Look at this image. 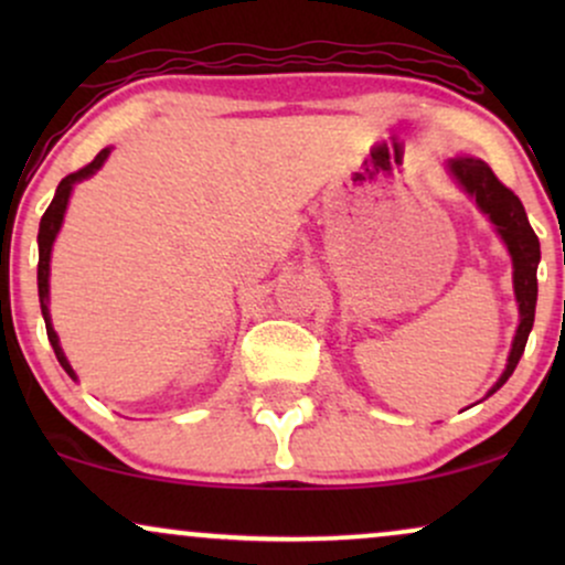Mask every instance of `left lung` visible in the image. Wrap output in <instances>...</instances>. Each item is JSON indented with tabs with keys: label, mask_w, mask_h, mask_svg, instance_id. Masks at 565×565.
<instances>
[{
	"label": "left lung",
	"mask_w": 565,
	"mask_h": 565,
	"mask_svg": "<svg viewBox=\"0 0 565 565\" xmlns=\"http://www.w3.org/2000/svg\"><path fill=\"white\" fill-rule=\"evenodd\" d=\"M449 172L465 193L476 199L478 210L489 215L491 223L497 225V233L502 242L508 244V252L512 257V289H515L518 313H521V323H518L515 337H512V348L508 355V366H504L502 377L491 387L497 393L510 374L515 372L518 361H521L523 350H526V340L531 327H534V310H536V265H540V238H536L534 228L529 225L526 210H523L521 199L510 191L508 185L499 183V178L491 172L486 161L476 157H454L449 159Z\"/></svg>",
	"instance_id": "obj_1"
}]
</instances>
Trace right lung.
Returning a JSON list of instances; mask_svg holds the SVG:
<instances>
[{
	"label": "right lung",
	"mask_w": 565,
	"mask_h": 565,
	"mask_svg": "<svg viewBox=\"0 0 565 565\" xmlns=\"http://www.w3.org/2000/svg\"><path fill=\"white\" fill-rule=\"evenodd\" d=\"M108 153H111V148H103V151L97 153V157L89 161L87 167H82L79 172L66 174V178L61 180V185H57L55 199L50 201L47 212H44V215H42V223H39V238H36V242H39V268H36L39 302H42V316H44V327H47L50 345H53L57 361H61V366L66 369V374H68L71 380H76V372H74V369H71L66 353H63L61 342H57L53 321H50V308H47V300H50V255H53L55 236H57V231H61V225H63V215H66L71 191H74L76 183H82V180H87L89 174H95L97 170H100L103 161L108 159Z\"/></svg>",
	"instance_id": "add662e5"
}]
</instances>
